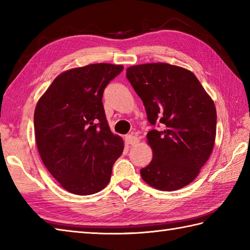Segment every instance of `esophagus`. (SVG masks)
Segmentation results:
<instances>
[{
	"label": "esophagus",
	"instance_id": "obj_1",
	"mask_svg": "<svg viewBox=\"0 0 250 250\" xmlns=\"http://www.w3.org/2000/svg\"><path fill=\"white\" fill-rule=\"evenodd\" d=\"M125 143L129 145H135L139 143V139H137V137L134 135L128 134V135H125Z\"/></svg>",
	"mask_w": 250,
	"mask_h": 250
}]
</instances>
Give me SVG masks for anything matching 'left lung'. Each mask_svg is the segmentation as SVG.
Masks as SVG:
<instances>
[{
	"instance_id": "8db88e82",
	"label": "left lung",
	"mask_w": 250,
	"mask_h": 250,
	"mask_svg": "<svg viewBox=\"0 0 250 250\" xmlns=\"http://www.w3.org/2000/svg\"><path fill=\"white\" fill-rule=\"evenodd\" d=\"M147 119L157 128L147 140L153 157L141 176L151 187L174 191L198 176L213 150L217 114L213 100L192 72L167 63L126 68Z\"/></svg>"
}]
</instances>
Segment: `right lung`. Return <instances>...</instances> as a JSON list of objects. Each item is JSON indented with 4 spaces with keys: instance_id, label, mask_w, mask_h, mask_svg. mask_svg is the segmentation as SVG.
<instances>
[{
    "instance_id": "1",
    "label": "right lung",
    "mask_w": 250,
    "mask_h": 250,
    "mask_svg": "<svg viewBox=\"0 0 250 250\" xmlns=\"http://www.w3.org/2000/svg\"><path fill=\"white\" fill-rule=\"evenodd\" d=\"M122 65L97 63L60 74L34 111L37 149L49 173L66 191L89 195L109 183L124 151L106 120L103 92Z\"/></svg>"
}]
</instances>
